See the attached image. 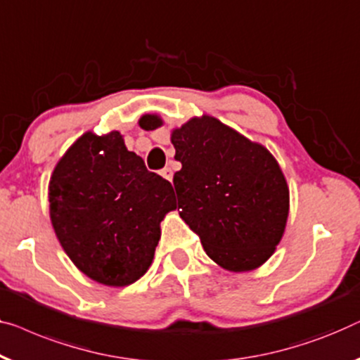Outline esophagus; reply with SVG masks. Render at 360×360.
Instances as JSON below:
<instances>
[{
  "label": "esophagus",
  "instance_id": "esophagus-1",
  "mask_svg": "<svg viewBox=\"0 0 360 360\" xmlns=\"http://www.w3.org/2000/svg\"><path fill=\"white\" fill-rule=\"evenodd\" d=\"M160 175H162L164 179L172 181V179H174V170H172L170 167H165V169H162V172H160Z\"/></svg>",
  "mask_w": 360,
  "mask_h": 360
}]
</instances>
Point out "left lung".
<instances>
[{
  "label": "left lung",
  "mask_w": 360,
  "mask_h": 360,
  "mask_svg": "<svg viewBox=\"0 0 360 360\" xmlns=\"http://www.w3.org/2000/svg\"><path fill=\"white\" fill-rule=\"evenodd\" d=\"M139 127H162L143 115ZM181 169L174 186L180 217L200 236L202 248L224 269L262 266L283 238L289 188L278 160L217 118L195 117L172 131Z\"/></svg>",
  "instance_id": "obj_1"
}]
</instances>
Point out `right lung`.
I'll return each mask as SVG.
<instances>
[{"instance_id":"1","label":"right lung","mask_w":360,"mask_h":360,"mask_svg":"<svg viewBox=\"0 0 360 360\" xmlns=\"http://www.w3.org/2000/svg\"><path fill=\"white\" fill-rule=\"evenodd\" d=\"M172 191L170 181L146 169L118 131L84 133L51 174V226L77 269L123 288L153 263L160 221L176 207Z\"/></svg>"}]
</instances>
